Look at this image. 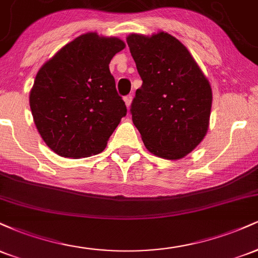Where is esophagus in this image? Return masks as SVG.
I'll return each instance as SVG.
<instances>
[{
    "label": "esophagus",
    "mask_w": 258,
    "mask_h": 258,
    "mask_svg": "<svg viewBox=\"0 0 258 258\" xmlns=\"http://www.w3.org/2000/svg\"><path fill=\"white\" fill-rule=\"evenodd\" d=\"M123 100H125V104L127 108H130L131 106V103H132V96L131 94H128V96H125L123 97Z\"/></svg>",
    "instance_id": "1"
}]
</instances>
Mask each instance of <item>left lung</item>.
Here are the masks:
<instances>
[{"instance_id": "left-lung-1", "label": "left lung", "mask_w": 258, "mask_h": 258, "mask_svg": "<svg viewBox=\"0 0 258 258\" xmlns=\"http://www.w3.org/2000/svg\"><path fill=\"white\" fill-rule=\"evenodd\" d=\"M142 87L132 100V121L154 155L177 160L205 137L212 91L188 49L167 32L127 37Z\"/></svg>"}]
</instances>
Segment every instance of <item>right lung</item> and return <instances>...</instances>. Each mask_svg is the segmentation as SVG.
Returning <instances> with one entry per match:
<instances>
[{"label": "right lung", "instance_id": "1", "mask_svg": "<svg viewBox=\"0 0 258 258\" xmlns=\"http://www.w3.org/2000/svg\"><path fill=\"white\" fill-rule=\"evenodd\" d=\"M125 43L88 32L65 44L38 70L30 108L41 137L63 158H87L106 147L127 108L109 63Z\"/></svg>", "mask_w": 258, "mask_h": 258}]
</instances>
